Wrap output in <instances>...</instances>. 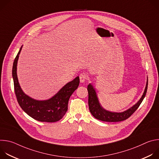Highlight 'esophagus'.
I'll return each mask as SVG.
<instances>
[{"label": "esophagus", "instance_id": "34e87169", "mask_svg": "<svg viewBox=\"0 0 159 159\" xmlns=\"http://www.w3.org/2000/svg\"><path fill=\"white\" fill-rule=\"evenodd\" d=\"M79 78H80V83H84L86 81V80H87V75H86L85 74L82 73V74H80Z\"/></svg>", "mask_w": 159, "mask_h": 159}]
</instances>
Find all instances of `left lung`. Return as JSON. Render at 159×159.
<instances>
[{
	"label": "left lung",
	"instance_id": "obj_1",
	"mask_svg": "<svg viewBox=\"0 0 159 159\" xmlns=\"http://www.w3.org/2000/svg\"><path fill=\"white\" fill-rule=\"evenodd\" d=\"M147 87L148 80L147 81L144 93L138 102L125 111L121 112H115L107 111L101 106L98 100L95 89L92 84H89L87 86V90L89 94L88 104L90 112L95 118L102 121L119 122L124 121L130 117L133 114L134 112L139 108L144 98L145 97L147 91Z\"/></svg>",
	"mask_w": 159,
	"mask_h": 159
}]
</instances>
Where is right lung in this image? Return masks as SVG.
Segmentation results:
<instances>
[{
  "label": "right lung",
  "mask_w": 159,
  "mask_h": 159,
  "mask_svg": "<svg viewBox=\"0 0 159 159\" xmlns=\"http://www.w3.org/2000/svg\"><path fill=\"white\" fill-rule=\"evenodd\" d=\"M22 47L14 59L12 66L14 91L19 106L30 116L37 121L53 123L60 120L67 111L68 102L71 95L79 85V77L67 83L48 100L38 101L30 98L22 91L17 75V64Z\"/></svg>",
  "instance_id": "right-lung-1"
}]
</instances>
